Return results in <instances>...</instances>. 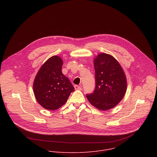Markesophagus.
Returning <instances> with one entry per match:
<instances>
[{
    "label": "esophagus",
    "mask_w": 157,
    "mask_h": 157,
    "mask_svg": "<svg viewBox=\"0 0 157 157\" xmlns=\"http://www.w3.org/2000/svg\"><path fill=\"white\" fill-rule=\"evenodd\" d=\"M74 88L75 90H82V88L80 86H78V85H75L74 86Z\"/></svg>",
    "instance_id": "1"
}]
</instances>
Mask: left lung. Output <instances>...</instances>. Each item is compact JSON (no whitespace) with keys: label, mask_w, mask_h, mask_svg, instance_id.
I'll return each mask as SVG.
<instances>
[{"label":"left lung","mask_w":157,"mask_h":157,"mask_svg":"<svg viewBox=\"0 0 157 157\" xmlns=\"http://www.w3.org/2000/svg\"><path fill=\"white\" fill-rule=\"evenodd\" d=\"M94 65L95 88L86 97L97 109H111L120 103L126 94V75L118 62L108 54H98L94 60Z\"/></svg>","instance_id":"1"}]
</instances>
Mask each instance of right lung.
Returning a JSON list of instances; mask_svg holds the SVG:
<instances>
[{"label": "right lung", "instance_id": "add662e5", "mask_svg": "<svg viewBox=\"0 0 157 157\" xmlns=\"http://www.w3.org/2000/svg\"><path fill=\"white\" fill-rule=\"evenodd\" d=\"M62 59L53 56L42 65L33 83V92L37 102L44 108L58 109L67 101L74 88L62 72Z\"/></svg>", "mask_w": 157, "mask_h": 157}]
</instances>
